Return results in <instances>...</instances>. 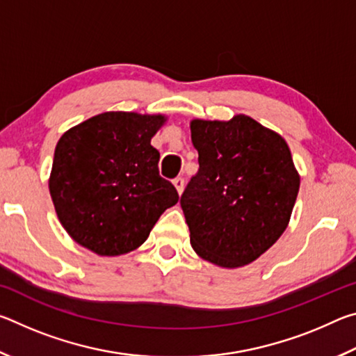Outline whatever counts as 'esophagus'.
<instances>
[{
	"label": "esophagus",
	"instance_id": "34e87169",
	"mask_svg": "<svg viewBox=\"0 0 356 356\" xmlns=\"http://www.w3.org/2000/svg\"><path fill=\"white\" fill-rule=\"evenodd\" d=\"M172 184H174V186H176V190H177L179 195H182V191H184V185H185V180H184L182 177H176V179L172 180Z\"/></svg>",
	"mask_w": 356,
	"mask_h": 356
}]
</instances>
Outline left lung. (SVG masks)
Masks as SVG:
<instances>
[{
    "label": "left lung",
    "instance_id": "left-lung-1",
    "mask_svg": "<svg viewBox=\"0 0 356 356\" xmlns=\"http://www.w3.org/2000/svg\"><path fill=\"white\" fill-rule=\"evenodd\" d=\"M191 143L200 171L180 207L196 254L222 268L262 256L291 220L300 174L280 134L250 116L193 119Z\"/></svg>",
    "mask_w": 356,
    "mask_h": 356
}]
</instances>
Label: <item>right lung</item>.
<instances>
[{"instance_id":"add662e5","label":"right lung","mask_w":356,"mask_h":356,"mask_svg":"<svg viewBox=\"0 0 356 356\" xmlns=\"http://www.w3.org/2000/svg\"><path fill=\"white\" fill-rule=\"evenodd\" d=\"M163 114L106 111L59 138L48 179L58 220L78 245L99 256L127 254L146 242L179 195L159 174L150 140Z\"/></svg>"}]
</instances>
